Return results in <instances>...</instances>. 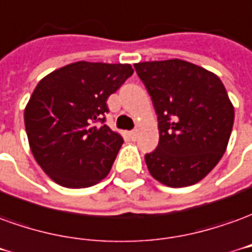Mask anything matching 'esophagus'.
<instances>
[{
    "label": "esophagus",
    "instance_id": "1",
    "mask_svg": "<svg viewBox=\"0 0 252 252\" xmlns=\"http://www.w3.org/2000/svg\"><path fill=\"white\" fill-rule=\"evenodd\" d=\"M137 135H138V131H137V130H134V131H130L129 133V137L131 141L137 140Z\"/></svg>",
    "mask_w": 252,
    "mask_h": 252
}]
</instances>
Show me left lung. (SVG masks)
<instances>
[{"label":"left lung","instance_id":"obj_1","mask_svg":"<svg viewBox=\"0 0 252 252\" xmlns=\"http://www.w3.org/2000/svg\"><path fill=\"white\" fill-rule=\"evenodd\" d=\"M158 121V145L145 155L155 179L168 187L195 185L225 153L235 111L215 73L183 60L135 63Z\"/></svg>","mask_w":252,"mask_h":252}]
</instances>
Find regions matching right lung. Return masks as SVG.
Listing matches in <instances>:
<instances>
[{
	"instance_id": "1",
	"label": "right lung",
	"mask_w": 252,
	"mask_h": 252,
	"mask_svg": "<svg viewBox=\"0 0 252 252\" xmlns=\"http://www.w3.org/2000/svg\"><path fill=\"white\" fill-rule=\"evenodd\" d=\"M129 63L80 61L43 77L24 110L32 155L46 175L67 189L106 178L123 144L104 122L107 99L133 74Z\"/></svg>"
}]
</instances>
